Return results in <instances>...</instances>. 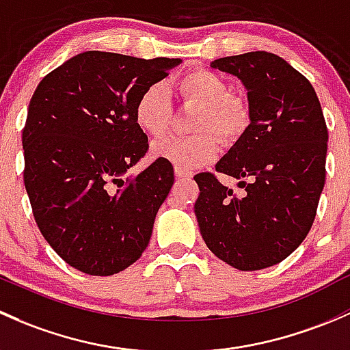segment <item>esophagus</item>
<instances>
[{"mask_svg": "<svg viewBox=\"0 0 350 350\" xmlns=\"http://www.w3.org/2000/svg\"><path fill=\"white\" fill-rule=\"evenodd\" d=\"M175 176H178V178H187V176H192V172L185 170V168L175 167Z\"/></svg>", "mask_w": 350, "mask_h": 350, "instance_id": "1", "label": "esophagus"}]
</instances>
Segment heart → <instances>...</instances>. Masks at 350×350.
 Wrapping results in <instances>:
<instances>
[{
    "mask_svg": "<svg viewBox=\"0 0 350 350\" xmlns=\"http://www.w3.org/2000/svg\"><path fill=\"white\" fill-rule=\"evenodd\" d=\"M176 92L183 106L200 111L193 120L192 138H167L153 143V158L174 167L199 168L214 160L219 153V138L236 143L251 124V107L246 99L234 96L230 85L221 75L197 68L176 82ZM135 122L150 138H160L170 129L174 106L163 84H151L142 91L133 109Z\"/></svg>",
    "mask_w": 350,
    "mask_h": 350,
    "instance_id": "obj_1",
    "label": "heart"
}]
</instances>
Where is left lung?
Returning a JSON list of instances; mask_svg holds the SVG:
<instances>
[{
    "label": "left lung",
    "instance_id": "obj_1",
    "mask_svg": "<svg viewBox=\"0 0 350 350\" xmlns=\"http://www.w3.org/2000/svg\"><path fill=\"white\" fill-rule=\"evenodd\" d=\"M211 67L241 79L251 124L215 165L243 192L208 172L196 175L197 222L219 259L256 271L278 265L307 237L325 185L329 131L315 89L282 57L261 50Z\"/></svg>",
    "mask_w": 350,
    "mask_h": 350
}]
</instances>
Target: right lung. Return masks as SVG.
<instances>
[{"instance_id": "1", "label": "right lung", "mask_w": 350, "mask_h": 350, "mask_svg": "<svg viewBox=\"0 0 350 350\" xmlns=\"http://www.w3.org/2000/svg\"><path fill=\"white\" fill-rule=\"evenodd\" d=\"M180 62L91 50L33 92L21 135L25 189L46 243L85 275H116L148 246L174 167L157 158L126 178L148 151L133 109L143 89Z\"/></svg>"}]
</instances>
